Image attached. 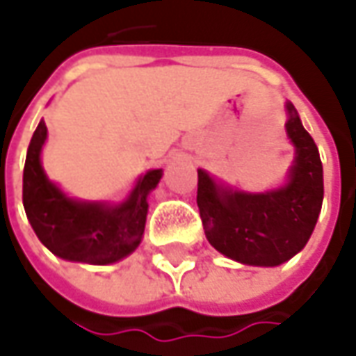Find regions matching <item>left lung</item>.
Wrapping results in <instances>:
<instances>
[{"mask_svg": "<svg viewBox=\"0 0 356 356\" xmlns=\"http://www.w3.org/2000/svg\"><path fill=\"white\" fill-rule=\"evenodd\" d=\"M285 132L295 148L293 166L280 188L243 192L198 170V208L208 241L243 266L275 267L289 261L311 238L323 204V164L317 144L285 103Z\"/></svg>", "mask_w": 356, "mask_h": 356, "instance_id": "8db88e82", "label": "left lung"}]
</instances>
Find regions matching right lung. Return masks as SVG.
<instances>
[{
  "label": "right lung",
  "mask_w": 356,
  "mask_h": 356,
  "mask_svg": "<svg viewBox=\"0 0 356 356\" xmlns=\"http://www.w3.org/2000/svg\"><path fill=\"white\" fill-rule=\"evenodd\" d=\"M47 127L41 120L27 148L23 168V208L39 241L67 261L108 266L124 259L143 241L148 194L162 170H148L120 204L69 198L41 166Z\"/></svg>",
  "instance_id": "add662e5"
}]
</instances>
